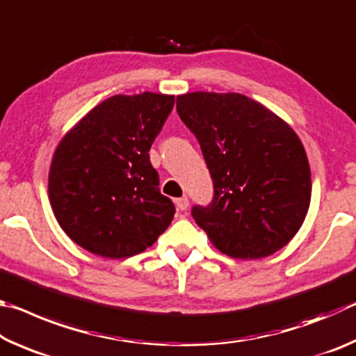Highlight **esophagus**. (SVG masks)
Wrapping results in <instances>:
<instances>
[{"label": "esophagus", "instance_id": "34e87169", "mask_svg": "<svg viewBox=\"0 0 356 356\" xmlns=\"http://www.w3.org/2000/svg\"><path fill=\"white\" fill-rule=\"evenodd\" d=\"M176 206H177L179 210H186V209H188V206H190L188 197H186V196L177 197V200H176Z\"/></svg>", "mask_w": 356, "mask_h": 356}]
</instances>
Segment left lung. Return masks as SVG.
Segmentation results:
<instances>
[{
  "mask_svg": "<svg viewBox=\"0 0 356 356\" xmlns=\"http://www.w3.org/2000/svg\"><path fill=\"white\" fill-rule=\"evenodd\" d=\"M177 114L213 182L212 202L191 215L215 248L259 259L291 242L311 202L308 156L291 125L237 92L177 95Z\"/></svg>",
  "mask_w": 356,
  "mask_h": 356,
  "instance_id": "left-lung-1",
  "label": "left lung"
}]
</instances>
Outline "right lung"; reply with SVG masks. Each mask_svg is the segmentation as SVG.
<instances>
[{
    "instance_id": "obj_1",
    "label": "right lung",
    "mask_w": 356,
    "mask_h": 356,
    "mask_svg": "<svg viewBox=\"0 0 356 356\" xmlns=\"http://www.w3.org/2000/svg\"><path fill=\"white\" fill-rule=\"evenodd\" d=\"M174 95H113L65 134L53 155L48 197L63 231L108 259L140 254L176 213L160 193L149 150Z\"/></svg>"
}]
</instances>
